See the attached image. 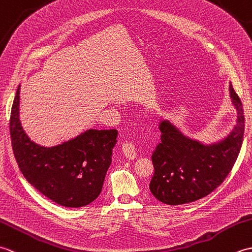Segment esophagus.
Instances as JSON below:
<instances>
[{"instance_id":"obj_1","label":"esophagus","mask_w":252,"mask_h":252,"mask_svg":"<svg viewBox=\"0 0 252 252\" xmlns=\"http://www.w3.org/2000/svg\"><path fill=\"white\" fill-rule=\"evenodd\" d=\"M122 153L127 159H135L136 158V148L133 143H125L122 145Z\"/></svg>"}]
</instances>
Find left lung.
I'll use <instances>...</instances> for the list:
<instances>
[{
  "instance_id": "8db88e82",
  "label": "left lung",
  "mask_w": 252,
  "mask_h": 252,
  "mask_svg": "<svg viewBox=\"0 0 252 252\" xmlns=\"http://www.w3.org/2000/svg\"><path fill=\"white\" fill-rule=\"evenodd\" d=\"M228 90L237 121L221 141L206 145L185 136L169 120L160 123L161 142L153 153L155 173L149 184L159 201L171 206L196 201L220 186L231 172L242 148L245 117L232 83Z\"/></svg>"
}]
</instances>
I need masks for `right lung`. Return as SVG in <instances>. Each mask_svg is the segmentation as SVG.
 <instances>
[{
    "label": "right lung",
    "instance_id": "add662e5",
    "mask_svg": "<svg viewBox=\"0 0 252 252\" xmlns=\"http://www.w3.org/2000/svg\"><path fill=\"white\" fill-rule=\"evenodd\" d=\"M20 85L10 111L14 156L26 180L58 205L79 208L94 201L103 189L118 131L90 129L53 147L41 146L26 134L19 120Z\"/></svg>",
    "mask_w": 252,
    "mask_h": 252
}]
</instances>
